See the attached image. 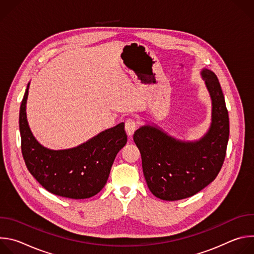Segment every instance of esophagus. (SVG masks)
<instances>
[{
  "instance_id": "1",
  "label": "esophagus",
  "mask_w": 254,
  "mask_h": 254,
  "mask_svg": "<svg viewBox=\"0 0 254 254\" xmlns=\"http://www.w3.org/2000/svg\"><path fill=\"white\" fill-rule=\"evenodd\" d=\"M135 129H136V123H135V121L127 120L126 122V131H127V134L129 137H131L132 134L134 133Z\"/></svg>"
}]
</instances>
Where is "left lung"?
I'll use <instances>...</instances> for the list:
<instances>
[{"label":"left lung","instance_id":"obj_1","mask_svg":"<svg viewBox=\"0 0 254 254\" xmlns=\"http://www.w3.org/2000/svg\"><path fill=\"white\" fill-rule=\"evenodd\" d=\"M201 75L212 100V122L199 140H180L150 125L140 127L133 134L148 187L165 201L200 192L215 180L225 159L229 118L224 95L213 71L204 68Z\"/></svg>","mask_w":254,"mask_h":254}]
</instances>
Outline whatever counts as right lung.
<instances>
[{"label": "right lung", "mask_w": 254, "mask_h": 254, "mask_svg": "<svg viewBox=\"0 0 254 254\" xmlns=\"http://www.w3.org/2000/svg\"><path fill=\"white\" fill-rule=\"evenodd\" d=\"M25 91L19 116L22 155L31 175L48 192L69 198L86 199L106 184L118 153L126 146L125 124L105 129L72 149L50 150L36 139L29 127Z\"/></svg>", "instance_id": "add662e5"}]
</instances>
